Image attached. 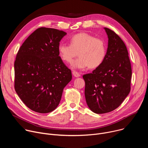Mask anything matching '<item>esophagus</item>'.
<instances>
[{"label": "esophagus", "instance_id": "esophagus-1", "mask_svg": "<svg viewBox=\"0 0 148 148\" xmlns=\"http://www.w3.org/2000/svg\"><path fill=\"white\" fill-rule=\"evenodd\" d=\"M73 74L75 77H80V75H81L79 73H78L77 71H73Z\"/></svg>", "mask_w": 148, "mask_h": 148}]
</instances>
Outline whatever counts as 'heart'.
Instances as JSON below:
<instances>
[{
    "label": "heart",
    "mask_w": 148,
    "mask_h": 148,
    "mask_svg": "<svg viewBox=\"0 0 148 148\" xmlns=\"http://www.w3.org/2000/svg\"><path fill=\"white\" fill-rule=\"evenodd\" d=\"M58 51L62 60L69 64L78 54L79 56L73 63V69H95L102 64L106 57L107 45L102 38L81 33L71 37L70 45L60 43Z\"/></svg>",
    "instance_id": "obj_1"
}]
</instances>
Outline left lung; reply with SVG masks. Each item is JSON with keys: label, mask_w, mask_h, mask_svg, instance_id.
Listing matches in <instances>:
<instances>
[{"label": "left lung", "mask_w": 148, "mask_h": 148, "mask_svg": "<svg viewBox=\"0 0 148 148\" xmlns=\"http://www.w3.org/2000/svg\"><path fill=\"white\" fill-rule=\"evenodd\" d=\"M108 37L106 57L92 73L82 76L85 97L90 109L96 114L117 108L131 90L132 69L128 52L121 37L104 27Z\"/></svg>", "instance_id": "obj_1"}]
</instances>
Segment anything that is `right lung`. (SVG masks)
Returning <instances> with one entry per match:
<instances>
[{"mask_svg": "<svg viewBox=\"0 0 148 148\" xmlns=\"http://www.w3.org/2000/svg\"><path fill=\"white\" fill-rule=\"evenodd\" d=\"M66 33L40 27L18 50L14 61V89L26 106L49 113L58 105L63 89L71 80V71L59 56L58 47Z\"/></svg>", "mask_w": 148, "mask_h": 148, "instance_id": "add662e5", "label": "right lung"}]
</instances>
